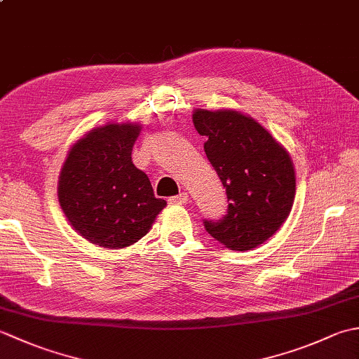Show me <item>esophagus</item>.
I'll list each match as a JSON object with an SVG mask.
<instances>
[{
  "instance_id": "esophagus-1",
  "label": "esophagus",
  "mask_w": 359,
  "mask_h": 359,
  "mask_svg": "<svg viewBox=\"0 0 359 359\" xmlns=\"http://www.w3.org/2000/svg\"><path fill=\"white\" fill-rule=\"evenodd\" d=\"M172 205H185L188 202V194L187 193H180L179 196H174L170 199Z\"/></svg>"
}]
</instances>
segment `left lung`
<instances>
[{"instance_id": "8db88e82", "label": "left lung", "mask_w": 359, "mask_h": 359, "mask_svg": "<svg viewBox=\"0 0 359 359\" xmlns=\"http://www.w3.org/2000/svg\"><path fill=\"white\" fill-rule=\"evenodd\" d=\"M193 123L205 154L225 187L228 210L205 230L226 248L247 251L276 233L292 211L296 174L288 151L257 123L234 109H194Z\"/></svg>"}]
</instances>
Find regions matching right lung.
I'll list each match as a JSON object with an SVG mask.
<instances>
[{
	"mask_svg": "<svg viewBox=\"0 0 359 359\" xmlns=\"http://www.w3.org/2000/svg\"><path fill=\"white\" fill-rule=\"evenodd\" d=\"M140 131L137 121L90 129L72 144L60 171V207L74 230L94 245H133L166 207L148 175L133 163Z\"/></svg>",
	"mask_w": 359,
	"mask_h": 359,
	"instance_id": "obj_1",
	"label": "right lung"
}]
</instances>
